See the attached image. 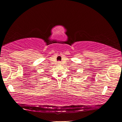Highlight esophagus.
<instances>
[{
	"label": "esophagus",
	"instance_id": "34e87169",
	"mask_svg": "<svg viewBox=\"0 0 122 122\" xmlns=\"http://www.w3.org/2000/svg\"><path fill=\"white\" fill-rule=\"evenodd\" d=\"M58 64H61V61H58Z\"/></svg>",
	"mask_w": 122,
	"mask_h": 122
}]
</instances>
